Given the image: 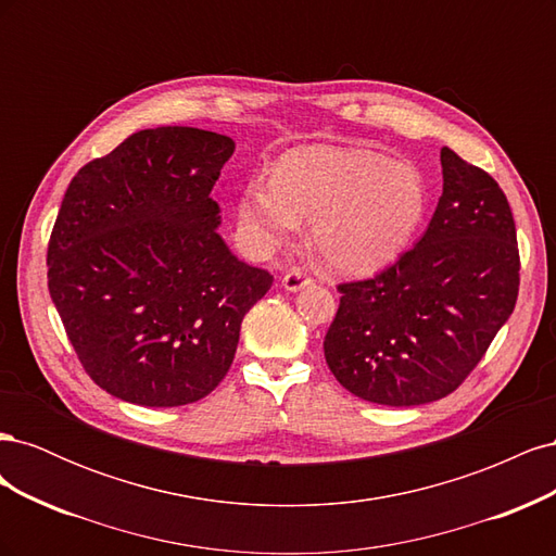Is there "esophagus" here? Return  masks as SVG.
<instances>
[{
  "instance_id": "1",
  "label": "esophagus",
  "mask_w": 556,
  "mask_h": 556,
  "mask_svg": "<svg viewBox=\"0 0 556 556\" xmlns=\"http://www.w3.org/2000/svg\"><path fill=\"white\" fill-rule=\"evenodd\" d=\"M311 282H313V280L306 276V271H301V268H292V271L285 274V278H282V288L288 290V292H299V290L308 288Z\"/></svg>"
}]
</instances>
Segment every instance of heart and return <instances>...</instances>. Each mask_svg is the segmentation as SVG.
Returning a JSON list of instances; mask_svg holds the SVG:
<instances>
[{"label": "heart", "instance_id": "obj_1", "mask_svg": "<svg viewBox=\"0 0 556 556\" xmlns=\"http://www.w3.org/2000/svg\"><path fill=\"white\" fill-rule=\"evenodd\" d=\"M427 208L429 185L413 164L364 148L304 146L278 160L274 178L245 182L239 223L266 255L313 220L315 257L333 274L368 276L406 252Z\"/></svg>", "mask_w": 556, "mask_h": 556}]
</instances>
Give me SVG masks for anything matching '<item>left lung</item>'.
<instances>
[{"mask_svg": "<svg viewBox=\"0 0 556 556\" xmlns=\"http://www.w3.org/2000/svg\"><path fill=\"white\" fill-rule=\"evenodd\" d=\"M443 194L425 237L376 278L339 285L325 336L333 378L380 406L447 396L513 315L519 250L498 182L441 150Z\"/></svg>", "mask_w": 556, "mask_h": 556, "instance_id": "obj_1", "label": "left lung"}]
</instances>
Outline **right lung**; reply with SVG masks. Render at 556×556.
<instances>
[{"label": "right lung", "instance_id": "obj_1", "mask_svg": "<svg viewBox=\"0 0 556 556\" xmlns=\"http://www.w3.org/2000/svg\"><path fill=\"white\" fill-rule=\"evenodd\" d=\"M233 141L197 127L131 134L64 192L48 290L86 374L109 394L174 408L227 376L245 313L274 276L241 262L211 192Z\"/></svg>", "mask_w": 556, "mask_h": 556}]
</instances>
